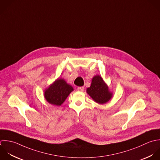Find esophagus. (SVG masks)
Returning a JSON list of instances; mask_svg holds the SVG:
<instances>
[{"mask_svg": "<svg viewBox=\"0 0 160 160\" xmlns=\"http://www.w3.org/2000/svg\"><path fill=\"white\" fill-rule=\"evenodd\" d=\"M77 90H78V91H79V92H83V90H84V88H83V87H78L77 88Z\"/></svg>", "mask_w": 160, "mask_h": 160, "instance_id": "1", "label": "esophagus"}]
</instances>
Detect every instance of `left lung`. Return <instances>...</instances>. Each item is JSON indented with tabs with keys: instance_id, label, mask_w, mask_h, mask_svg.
Segmentation results:
<instances>
[{
	"instance_id": "1",
	"label": "left lung",
	"mask_w": 160,
	"mask_h": 160,
	"mask_svg": "<svg viewBox=\"0 0 160 160\" xmlns=\"http://www.w3.org/2000/svg\"><path fill=\"white\" fill-rule=\"evenodd\" d=\"M87 93L99 104L108 102L113 96V93L100 75H95L92 78L90 87L87 89Z\"/></svg>"
}]
</instances>
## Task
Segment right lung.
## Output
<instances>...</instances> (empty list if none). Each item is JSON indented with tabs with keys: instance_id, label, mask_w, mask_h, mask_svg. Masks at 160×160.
I'll list each match as a JSON object with an SVG mask.
<instances>
[{
	"instance_id": "1",
	"label": "right lung",
	"mask_w": 160,
	"mask_h": 160,
	"mask_svg": "<svg viewBox=\"0 0 160 160\" xmlns=\"http://www.w3.org/2000/svg\"><path fill=\"white\" fill-rule=\"evenodd\" d=\"M73 91V87L63 78H58L44 92L45 100L50 104L60 106Z\"/></svg>"
}]
</instances>
